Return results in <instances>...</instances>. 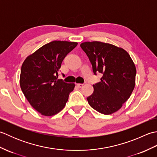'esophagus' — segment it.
I'll return each mask as SVG.
<instances>
[{
  "instance_id": "34e87169",
  "label": "esophagus",
  "mask_w": 157,
  "mask_h": 157,
  "mask_svg": "<svg viewBox=\"0 0 157 157\" xmlns=\"http://www.w3.org/2000/svg\"><path fill=\"white\" fill-rule=\"evenodd\" d=\"M84 84H77V86H78V88H82L83 86H84Z\"/></svg>"
}]
</instances>
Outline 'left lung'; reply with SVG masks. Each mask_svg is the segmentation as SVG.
Here are the masks:
<instances>
[{
  "instance_id": "obj_1",
  "label": "left lung",
  "mask_w": 157,
  "mask_h": 157,
  "mask_svg": "<svg viewBox=\"0 0 157 157\" xmlns=\"http://www.w3.org/2000/svg\"><path fill=\"white\" fill-rule=\"evenodd\" d=\"M80 46L94 74H102L101 82L93 85V94L87 98L89 105L104 115L117 111L135 87L136 69L132 58L124 49L109 43L86 42Z\"/></svg>"
}]
</instances>
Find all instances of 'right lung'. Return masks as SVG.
I'll use <instances>...</instances> for the list:
<instances>
[{
	"label": "right lung",
	"mask_w": 157,
	"mask_h": 157,
	"mask_svg": "<svg viewBox=\"0 0 157 157\" xmlns=\"http://www.w3.org/2000/svg\"><path fill=\"white\" fill-rule=\"evenodd\" d=\"M78 43L52 41L29 55L23 63L20 86L35 110L44 116L57 114L65 107L74 84L58 79L63 59Z\"/></svg>",
	"instance_id": "1"
}]
</instances>
